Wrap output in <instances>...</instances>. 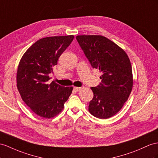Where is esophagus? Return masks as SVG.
<instances>
[{
  "label": "esophagus",
  "mask_w": 158,
  "mask_h": 158,
  "mask_svg": "<svg viewBox=\"0 0 158 158\" xmlns=\"http://www.w3.org/2000/svg\"><path fill=\"white\" fill-rule=\"evenodd\" d=\"M74 89L76 91H79L81 89H82V87H74Z\"/></svg>",
  "instance_id": "1"
}]
</instances>
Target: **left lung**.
I'll return each mask as SVG.
<instances>
[{"label":"left lung","instance_id":"left-lung-1","mask_svg":"<svg viewBox=\"0 0 158 158\" xmlns=\"http://www.w3.org/2000/svg\"><path fill=\"white\" fill-rule=\"evenodd\" d=\"M81 48L93 68L99 69L102 83L91 87L94 98L89 111L99 119H107L121 110L133 87L130 60L122 48L102 35H78Z\"/></svg>","mask_w":158,"mask_h":158}]
</instances>
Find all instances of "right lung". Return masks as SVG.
Here are the masks:
<instances>
[{"instance_id":"obj_1","label":"right lung","mask_w":158,"mask_h":158,"mask_svg":"<svg viewBox=\"0 0 158 158\" xmlns=\"http://www.w3.org/2000/svg\"><path fill=\"white\" fill-rule=\"evenodd\" d=\"M73 39V35L40 39L28 48L19 62L18 91L23 102L43 118H54L61 112L72 93L73 87L50 82L49 75Z\"/></svg>"}]
</instances>
